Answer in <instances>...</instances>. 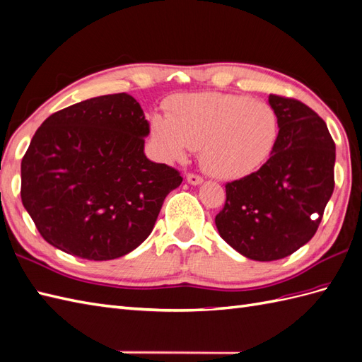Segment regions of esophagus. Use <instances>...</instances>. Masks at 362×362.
I'll use <instances>...</instances> for the list:
<instances>
[{
    "instance_id": "34e87169",
    "label": "esophagus",
    "mask_w": 362,
    "mask_h": 362,
    "mask_svg": "<svg viewBox=\"0 0 362 362\" xmlns=\"http://www.w3.org/2000/svg\"><path fill=\"white\" fill-rule=\"evenodd\" d=\"M202 181L204 180H202L198 175H193V173L187 175V182L192 184V186H199V184H202Z\"/></svg>"
}]
</instances>
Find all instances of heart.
I'll return each mask as SVG.
<instances>
[{"instance_id":"obj_1","label":"heart","mask_w":362,"mask_h":362,"mask_svg":"<svg viewBox=\"0 0 362 362\" xmlns=\"http://www.w3.org/2000/svg\"><path fill=\"white\" fill-rule=\"evenodd\" d=\"M151 129L167 161H184L199 147V161L209 175L240 180L269 160L279 124L267 103L209 92L176 98L169 113L153 115Z\"/></svg>"}]
</instances>
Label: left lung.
<instances>
[{
    "mask_svg": "<svg viewBox=\"0 0 362 362\" xmlns=\"http://www.w3.org/2000/svg\"><path fill=\"white\" fill-rule=\"evenodd\" d=\"M279 132L267 163L226 186L215 218L223 240L255 261L286 258L312 240L333 193L334 143L322 118L298 100L269 96Z\"/></svg>",
    "mask_w": 362,
    "mask_h": 362,
    "instance_id": "8db88e82",
    "label": "left lung"
}]
</instances>
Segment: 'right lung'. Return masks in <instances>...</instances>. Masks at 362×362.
Instances as JSON below:
<instances>
[{
  "label": "right lung",
  "mask_w": 362,
  "mask_h": 362,
  "mask_svg": "<svg viewBox=\"0 0 362 362\" xmlns=\"http://www.w3.org/2000/svg\"><path fill=\"white\" fill-rule=\"evenodd\" d=\"M148 122L127 93L59 110L35 132L21 161V199L49 244L90 261L135 250L182 182L144 153Z\"/></svg>",
  "instance_id": "right-lung-1"
}]
</instances>
